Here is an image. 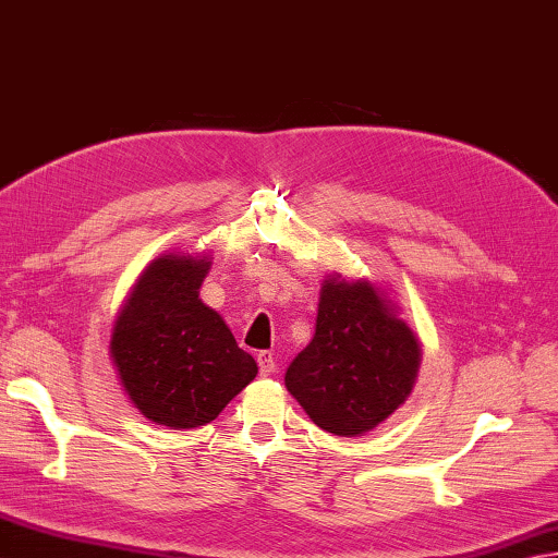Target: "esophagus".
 <instances>
[{
	"label": "esophagus",
	"instance_id": "1",
	"mask_svg": "<svg viewBox=\"0 0 558 558\" xmlns=\"http://www.w3.org/2000/svg\"><path fill=\"white\" fill-rule=\"evenodd\" d=\"M257 366H259V375H271V373H275V356H271V351H259V354H257Z\"/></svg>",
	"mask_w": 558,
	"mask_h": 558
}]
</instances>
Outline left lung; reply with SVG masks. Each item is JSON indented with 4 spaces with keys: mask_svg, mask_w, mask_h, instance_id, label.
Segmentation results:
<instances>
[{
    "mask_svg": "<svg viewBox=\"0 0 558 558\" xmlns=\"http://www.w3.org/2000/svg\"><path fill=\"white\" fill-rule=\"evenodd\" d=\"M422 347L375 283L329 275L311 344L287 368V390L335 436L383 424L414 388Z\"/></svg>",
    "mask_w": 558,
    "mask_h": 558,
    "instance_id": "obj_1",
    "label": "left lung"
}]
</instances>
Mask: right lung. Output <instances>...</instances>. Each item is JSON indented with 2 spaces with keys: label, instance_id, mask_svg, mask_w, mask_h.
Listing matches in <instances>:
<instances>
[{
  "label": "right lung",
  "instance_id": "1",
  "mask_svg": "<svg viewBox=\"0 0 558 558\" xmlns=\"http://www.w3.org/2000/svg\"><path fill=\"white\" fill-rule=\"evenodd\" d=\"M209 257H156L112 327L110 359L132 404L154 424L197 428L257 375L223 317L199 299Z\"/></svg>",
  "mask_w": 558,
  "mask_h": 558
}]
</instances>
